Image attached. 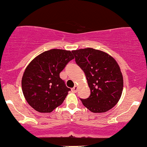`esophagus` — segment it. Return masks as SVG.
I'll return each instance as SVG.
<instances>
[{
    "label": "esophagus",
    "instance_id": "esophagus-1",
    "mask_svg": "<svg viewBox=\"0 0 147 147\" xmlns=\"http://www.w3.org/2000/svg\"><path fill=\"white\" fill-rule=\"evenodd\" d=\"M78 86H77V85H75V86H74V87H73V88L71 89V90H72V91H73V92H76L77 91H78Z\"/></svg>",
    "mask_w": 147,
    "mask_h": 147
}]
</instances>
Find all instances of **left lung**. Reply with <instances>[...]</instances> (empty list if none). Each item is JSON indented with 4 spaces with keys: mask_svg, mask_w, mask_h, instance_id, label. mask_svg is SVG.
<instances>
[{
    "mask_svg": "<svg viewBox=\"0 0 147 147\" xmlns=\"http://www.w3.org/2000/svg\"><path fill=\"white\" fill-rule=\"evenodd\" d=\"M76 64L82 69L90 96L81 100L92 113H105L113 108L122 94L123 80L116 60L106 53L92 48L72 51Z\"/></svg>",
    "mask_w": 147,
    "mask_h": 147,
    "instance_id": "obj_1",
    "label": "left lung"
}]
</instances>
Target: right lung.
<instances>
[{
	"mask_svg": "<svg viewBox=\"0 0 147 147\" xmlns=\"http://www.w3.org/2000/svg\"><path fill=\"white\" fill-rule=\"evenodd\" d=\"M74 58L72 51L51 49L39 54L26 67L21 80L28 104L39 113H51L63 103L71 89L60 73Z\"/></svg>",
	"mask_w": 147,
	"mask_h": 147,
	"instance_id": "add662e5",
	"label": "right lung"
}]
</instances>
